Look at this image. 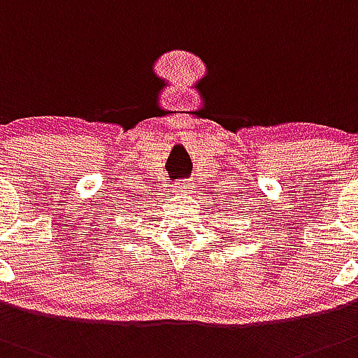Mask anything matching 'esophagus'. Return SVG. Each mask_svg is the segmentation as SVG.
I'll list each match as a JSON object with an SVG mask.
<instances>
[{"label":"esophagus","mask_w":358,"mask_h":358,"mask_svg":"<svg viewBox=\"0 0 358 358\" xmlns=\"http://www.w3.org/2000/svg\"><path fill=\"white\" fill-rule=\"evenodd\" d=\"M192 185H194V183H192L191 178H185V180H182V182H180V187H182L183 191H191Z\"/></svg>","instance_id":"obj_1"}]
</instances>
